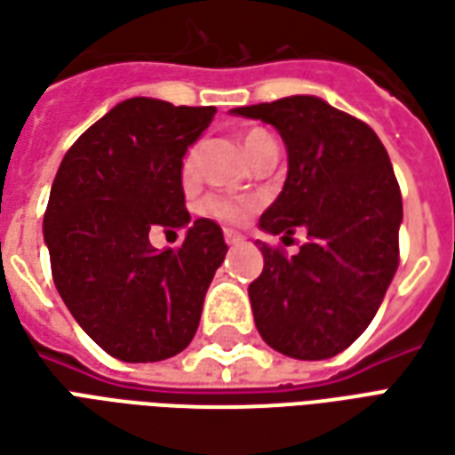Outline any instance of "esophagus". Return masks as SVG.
I'll return each mask as SVG.
<instances>
[{
	"label": "esophagus",
	"instance_id": "1",
	"mask_svg": "<svg viewBox=\"0 0 455 455\" xmlns=\"http://www.w3.org/2000/svg\"><path fill=\"white\" fill-rule=\"evenodd\" d=\"M224 238H227L228 246H236V243H243V236L238 234L236 228H224Z\"/></svg>",
	"mask_w": 455,
	"mask_h": 455
}]
</instances>
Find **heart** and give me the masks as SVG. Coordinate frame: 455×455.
Masks as SVG:
<instances>
[{
  "label": "heart",
  "mask_w": 455,
  "mask_h": 455,
  "mask_svg": "<svg viewBox=\"0 0 455 455\" xmlns=\"http://www.w3.org/2000/svg\"><path fill=\"white\" fill-rule=\"evenodd\" d=\"M270 139V133L260 129H251L246 131L243 136H241V146L246 150V156L251 150L256 148L258 143H263V140ZM195 178V153H188L185 160H182V180L189 182V180ZM258 199H246V197H224V195H212V197L202 199V214L204 217L217 219V221H224V224H241V221H246L253 212L258 209Z\"/></svg>",
  "instance_id": "b5f03b06"
}]
</instances>
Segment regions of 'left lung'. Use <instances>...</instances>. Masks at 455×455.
Here are the masks:
<instances>
[{
  "label": "left lung",
  "instance_id": "obj_1",
  "mask_svg": "<svg viewBox=\"0 0 455 455\" xmlns=\"http://www.w3.org/2000/svg\"><path fill=\"white\" fill-rule=\"evenodd\" d=\"M231 114L266 121L285 140V188L260 228L287 238L305 227L309 238L292 258L258 241L266 266L248 285L258 334L290 358H331L368 329L400 263L390 156L368 124L312 94Z\"/></svg>",
  "mask_w": 455,
  "mask_h": 455
}]
</instances>
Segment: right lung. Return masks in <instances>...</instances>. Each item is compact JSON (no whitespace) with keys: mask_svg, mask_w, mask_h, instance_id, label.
<instances>
[{"mask_svg":"<svg viewBox=\"0 0 455 455\" xmlns=\"http://www.w3.org/2000/svg\"><path fill=\"white\" fill-rule=\"evenodd\" d=\"M214 114L131 97L84 131L58 168L44 219L53 283L84 334L119 361L185 351L224 263L221 228L212 219L189 224L182 192V158ZM153 226L188 228L183 246L150 247Z\"/></svg>","mask_w":455,"mask_h":455,"instance_id":"right-lung-1","label":"right lung"}]
</instances>
